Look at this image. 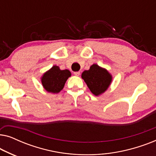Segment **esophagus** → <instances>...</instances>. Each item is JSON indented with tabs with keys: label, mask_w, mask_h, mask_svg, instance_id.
Masks as SVG:
<instances>
[{
	"label": "esophagus",
	"mask_w": 156,
	"mask_h": 156,
	"mask_svg": "<svg viewBox=\"0 0 156 156\" xmlns=\"http://www.w3.org/2000/svg\"><path fill=\"white\" fill-rule=\"evenodd\" d=\"M74 74L76 76H80V72H74Z\"/></svg>",
	"instance_id": "34e87169"
}]
</instances>
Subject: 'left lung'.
<instances>
[{"label": "left lung", "instance_id": "1", "mask_svg": "<svg viewBox=\"0 0 156 156\" xmlns=\"http://www.w3.org/2000/svg\"><path fill=\"white\" fill-rule=\"evenodd\" d=\"M82 77L90 91L96 96L101 94L107 89L112 79L105 69L96 64L91 65L89 70L83 72Z\"/></svg>", "mask_w": 156, "mask_h": 156}]
</instances>
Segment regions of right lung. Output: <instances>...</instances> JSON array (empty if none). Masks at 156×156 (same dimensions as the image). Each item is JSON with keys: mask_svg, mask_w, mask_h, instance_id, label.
I'll use <instances>...</instances> for the list:
<instances>
[{"mask_svg": "<svg viewBox=\"0 0 156 156\" xmlns=\"http://www.w3.org/2000/svg\"><path fill=\"white\" fill-rule=\"evenodd\" d=\"M71 76L68 69L61 70L57 66H53L42 77V84L48 92L58 93L63 89L66 81Z\"/></svg>", "mask_w": 156, "mask_h": 156, "instance_id": "add662e5", "label": "right lung"}]
</instances>
